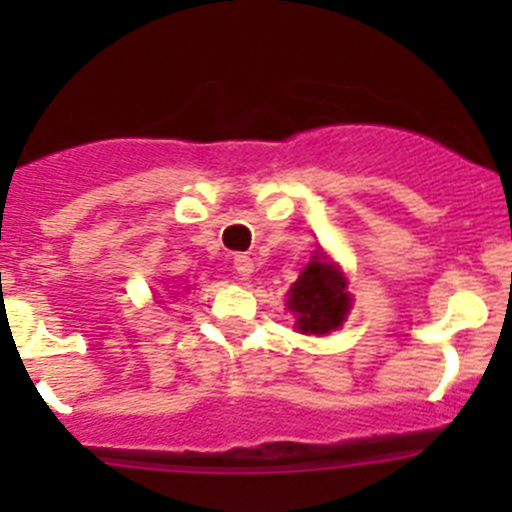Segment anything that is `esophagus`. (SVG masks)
Listing matches in <instances>:
<instances>
[{"mask_svg": "<svg viewBox=\"0 0 512 512\" xmlns=\"http://www.w3.org/2000/svg\"><path fill=\"white\" fill-rule=\"evenodd\" d=\"M232 265H235L240 280H247L252 275V257L250 255H235L232 257Z\"/></svg>", "mask_w": 512, "mask_h": 512, "instance_id": "1", "label": "esophagus"}]
</instances>
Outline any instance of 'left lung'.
<instances>
[{"instance_id":"1","label":"left lung","mask_w":512,"mask_h":512,"mask_svg":"<svg viewBox=\"0 0 512 512\" xmlns=\"http://www.w3.org/2000/svg\"><path fill=\"white\" fill-rule=\"evenodd\" d=\"M289 312L297 317V332L329 334L339 329L352 309L347 280L327 257L314 255L299 280L289 287Z\"/></svg>"}]
</instances>
